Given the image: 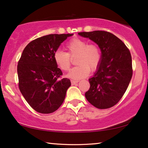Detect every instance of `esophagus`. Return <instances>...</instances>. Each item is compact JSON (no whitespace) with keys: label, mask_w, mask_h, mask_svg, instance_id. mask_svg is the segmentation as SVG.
Wrapping results in <instances>:
<instances>
[{"label":"esophagus","mask_w":148,"mask_h":148,"mask_svg":"<svg viewBox=\"0 0 148 148\" xmlns=\"http://www.w3.org/2000/svg\"><path fill=\"white\" fill-rule=\"evenodd\" d=\"M71 82L72 85H74V84H77V83H78L79 81L78 80H71Z\"/></svg>","instance_id":"34e87169"}]
</instances>
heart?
Returning a JSON list of instances; mask_svg holds the SVG:
<instances>
[{
    "label": "heart",
    "instance_id": "obj_1",
    "mask_svg": "<svg viewBox=\"0 0 148 148\" xmlns=\"http://www.w3.org/2000/svg\"><path fill=\"white\" fill-rule=\"evenodd\" d=\"M67 52L58 50L53 54V59L56 66L62 71H68L71 65V58L76 56L75 64L77 65L70 71L68 77L75 79L86 77L90 70L98 69L102 58V50L97 44H88L86 40L73 38L65 45Z\"/></svg>",
    "mask_w": 148,
    "mask_h": 148
}]
</instances>
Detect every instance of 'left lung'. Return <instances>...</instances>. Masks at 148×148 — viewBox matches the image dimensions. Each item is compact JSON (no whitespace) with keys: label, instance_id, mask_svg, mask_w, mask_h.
<instances>
[{"label":"left lung","instance_id":"8db88e82","mask_svg":"<svg viewBox=\"0 0 148 148\" xmlns=\"http://www.w3.org/2000/svg\"><path fill=\"white\" fill-rule=\"evenodd\" d=\"M79 35L96 42L102 54L98 70L89 79L90 88L85 96L96 108H110L122 98L132 77L131 52L122 40L108 32H79Z\"/></svg>","mask_w":148,"mask_h":148}]
</instances>
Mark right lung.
Instances as JSON below:
<instances>
[{
    "label": "right lung",
    "mask_w": 148,
    "mask_h": 148,
    "mask_svg": "<svg viewBox=\"0 0 148 148\" xmlns=\"http://www.w3.org/2000/svg\"><path fill=\"white\" fill-rule=\"evenodd\" d=\"M73 34H50L29 42L18 61L19 88L29 106L38 112L49 114L63 102L71 86L70 79L62 78L53 54Z\"/></svg>",
    "instance_id": "1"
}]
</instances>
